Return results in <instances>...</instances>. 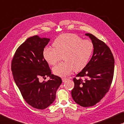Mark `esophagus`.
<instances>
[{
    "mask_svg": "<svg viewBox=\"0 0 124 124\" xmlns=\"http://www.w3.org/2000/svg\"><path fill=\"white\" fill-rule=\"evenodd\" d=\"M67 80H68V78H62V81H63V82H66Z\"/></svg>",
    "mask_w": 124,
    "mask_h": 124,
    "instance_id": "esophagus-1",
    "label": "esophagus"
}]
</instances>
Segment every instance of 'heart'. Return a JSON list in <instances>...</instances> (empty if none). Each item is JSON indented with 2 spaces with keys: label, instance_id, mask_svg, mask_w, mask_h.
<instances>
[{
  "label": "heart",
  "instance_id": "1",
  "mask_svg": "<svg viewBox=\"0 0 124 124\" xmlns=\"http://www.w3.org/2000/svg\"><path fill=\"white\" fill-rule=\"evenodd\" d=\"M54 48L47 47L43 52L48 63L54 65L61 59L64 62L56 65L53 69L55 75L65 77L73 70L80 71L86 66L94 50L93 42L82 40L77 35L65 33L60 35L53 42Z\"/></svg>",
  "mask_w": 124,
  "mask_h": 124
}]
</instances>
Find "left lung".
Segmentation results:
<instances>
[{
	"label": "left lung",
	"mask_w": 124,
	"mask_h": 124,
	"mask_svg": "<svg viewBox=\"0 0 124 124\" xmlns=\"http://www.w3.org/2000/svg\"><path fill=\"white\" fill-rule=\"evenodd\" d=\"M94 45L91 59L78 77L74 78V87L71 96L74 101L81 106H93L101 100L108 92L113 80L114 59L111 50L104 42L91 33H85Z\"/></svg>",
	"instance_id": "8db88e82"
}]
</instances>
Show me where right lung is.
<instances>
[{"label": "right lung", "mask_w": 124, "mask_h": 124, "mask_svg": "<svg viewBox=\"0 0 124 124\" xmlns=\"http://www.w3.org/2000/svg\"><path fill=\"white\" fill-rule=\"evenodd\" d=\"M50 40L37 35L28 38L17 49L11 63L13 78L24 100L39 109L46 108L54 101L62 82L59 76L51 74L43 55ZM48 76L51 79L47 82L40 81V78Z\"/></svg>", "instance_id": "obj_1"}]
</instances>
